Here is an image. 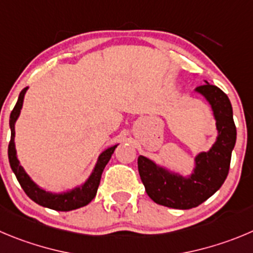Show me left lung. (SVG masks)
<instances>
[{"mask_svg":"<svg viewBox=\"0 0 253 253\" xmlns=\"http://www.w3.org/2000/svg\"><path fill=\"white\" fill-rule=\"evenodd\" d=\"M195 91L202 94L211 106L218 134L210 151L196 156L192 173L187 177L181 176L145 156H140L137 160L141 181L147 195L156 204L171 209L197 207L219 190L228 174L236 143L237 132L227 94L209 82L196 87Z\"/></svg>","mask_w":253,"mask_h":253,"instance_id":"8db88e82","label":"left lung"}]
</instances>
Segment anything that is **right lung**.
Instances as JSON below:
<instances>
[{"label":"right lung","mask_w":253,"mask_h":253,"mask_svg":"<svg viewBox=\"0 0 253 253\" xmlns=\"http://www.w3.org/2000/svg\"><path fill=\"white\" fill-rule=\"evenodd\" d=\"M26 91H27V87L20 92L17 103H16L15 108H13L12 112H11V116H9V128H11V141H9L8 143L9 166H11L13 173L17 177V181L20 182L21 187L23 188L26 195H27L32 201L39 204L40 206L47 207V209L51 210H56V211H72V210L86 206V205H88L89 202L93 200L96 193H97V188L98 185H100L103 169H105L106 165L110 161L111 156L115 152L117 145L112 146V147H108L107 150H105L100 156H98L97 164H96L93 171H92V173L89 174V177L87 178V181L84 185L62 193H52L42 190V188L39 187L34 181L31 180L30 176L26 173L23 167L20 165L17 155H16L15 124L16 121H17L18 116H20Z\"/></svg>","instance_id":"obj_1"}]
</instances>
